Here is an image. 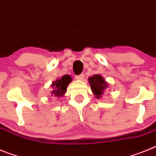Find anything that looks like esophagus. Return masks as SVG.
<instances>
[{
	"instance_id": "1",
	"label": "esophagus",
	"mask_w": 156,
	"mask_h": 156,
	"mask_svg": "<svg viewBox=\"0 0 156 156\" xmlns=\"http://www.w3.org/2000/svg\"><path fill=\"white\" fill-rule=\"evenodd\" d=\"M84 78V75L83 74H80V75L76 76V79L78 80H83Z\"/></svg>"
}]
</instances>
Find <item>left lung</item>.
Instances as JSON below:
<instances>
[{
    "instance_id": "8db88e82",
    "label": "left lung",
    "mask_w": 156,
    "mask_h": 156,
    "mask_svg": "<svg viewBox=\"0 0 156 156\" xmlns=\"http://www.w3.org/2000/svg\"><path fill=\"white\" fill-rule=\"evenodd\" d=\"M89 83L94 94L97 98H100L101 94L104 93L105 90L108 87V85L105 80L101 75H94L93 76L89 77Z\"/></svg>"
}]
</instances>
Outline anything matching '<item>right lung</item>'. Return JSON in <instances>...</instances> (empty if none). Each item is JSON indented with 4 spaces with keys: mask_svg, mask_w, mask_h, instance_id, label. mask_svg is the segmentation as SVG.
Returning <instances> with one entry per match:
<instances>
[{
    "mask_svg": "<svg viewBox=\"0 0 156 156\" xmlns=\"http://www.w3.org/2000/svg\"><path fill=\"white\" fill-rule=\"evenodd\" d=\"M72 81V78L69 75H65L62 76L61 79L56 80L52 83L51 87L53 90L51 91L52 98H60L66 94L67 86Z\"/></svg>",
    "mask_w": 156,
    "mask_h": 156,
    "instance_id": "right-lung-1",
    "label": "right lung"
}]
</instances>
